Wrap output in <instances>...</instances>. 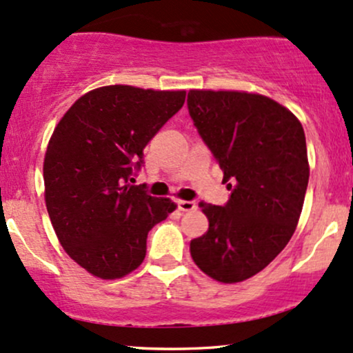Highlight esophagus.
<instances>
[{
	"label": "esophagus",
	"instance_id": "esophagus-1",
	"mask_svg": "<svg viewBox=\"0 0 353 353\" xmlns=\"http://www.w3.org/2000/svg\"><path fill=\"white\" fill-rule=\"evenodd\" d=\"M177 208H179V211H183V212L194 211L196 203L194 201H177Z\"/></svg>",
	"mask_w": 353,
	"mask_h": 353
}]
</instances>
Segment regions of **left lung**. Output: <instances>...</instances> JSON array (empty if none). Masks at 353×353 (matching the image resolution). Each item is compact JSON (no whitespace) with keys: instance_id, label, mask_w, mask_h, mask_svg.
I'll return each instance as SVG.
<instances>
[{"instance_id":"left-lung-1","label":"left lung","mask_w":353,"mask_h":353,"mask_svg":"<svg viewBox=\"0 0 353 353\" xmlns=\"http://www.w3.org/2000/svg\"><path fill=\"white\" fill-rule=\"evenodd\" d=\"M188 108L231 189L226 206L199 203L209 228L189 251L209 278L239 283L295 233L310 176L303 127L276 100L243 90H189Z\"/></svg>"}]
</instances>
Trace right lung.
Listing matches in <instances>:
<instances>
[{"instance_id": "obj_1", "label": "right lung", "mask_w": 353, "mask_h": 353, "mask_svg": "<svg viewBox=\"0 0 353 353\" xmlns=\"http://www.w3.org/2000/svg\"><path fill=\"white\" fill-rule=\"evenodd\" d=\"M184 100L185 90L107 85L57 123L43 161L46 211L65 253L94 276L117 280L137 270L147 233L177 208L129 179Z\"/></svg>"}]
</instances>
